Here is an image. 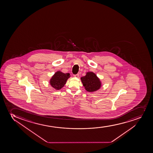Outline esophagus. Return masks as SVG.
I'll return each instance as SVG.
<instances>
[{
    "instance_id": "obj_1",
    "label": "esophagus",
    "mask_w": 153,
    "mask_h": 153,
    "mask_svg": "<svg viewBox=\"0 0 153 153\" xmlns=\"http://www.w3.org/2000/svg\"><path fill=\"white\" fill-rule=\"evenodd\" d=\"M74 76L75 77L78 78L79 77V74H75V75H74Z\"/></svg>"
}]
</instances>
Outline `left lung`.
I'll return each mask as SVG.
<instances>
[{
    "label": "left lung",
    "mask_w": 153,
    "mask_h": 153,
    "mask_svg": "<svg viewBox=\"0 0 153 153\" xmlns=\"http://www.w3.org/2000/svg\"><path fill=\"white\" fill-rule=\"evenodd\" d=\"M81 80L85 89L88 92H94L101 87L100 80L92 72H87L85 76L81 78Z\"/></svg>",
    "instance_id": "obj_1"
}]
</instances>
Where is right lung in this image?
Instances as JSON below:
<instances>
[{
    "instance_id": "1",
    "label": "right lung",
    "mask_w": 153,
    "mask_h": 153,
    "mask_svg": "<svg viewBox=\"0 0 153 153\" xmlns=\"http://www.w3.org/2000/svg\"><path fill=\"white\" fill-rule=\"evenodd\" d=\"M70 77V76L69 73L65 74L61 71H58L50 80V84L54 89L59 90L64 87L68 79Z\"/></svg>"
}]
</instances>
